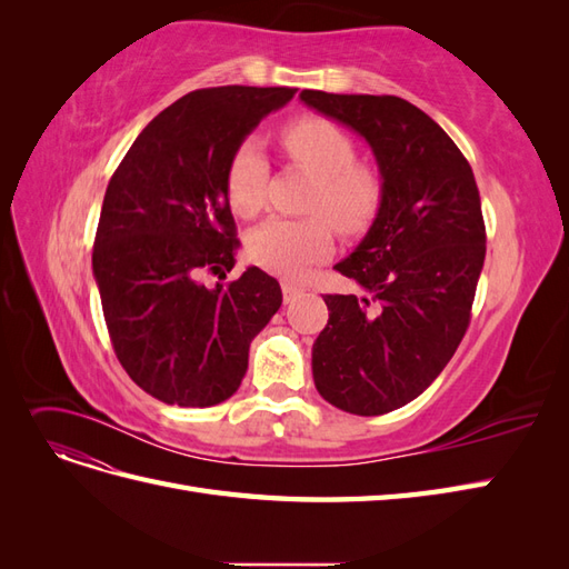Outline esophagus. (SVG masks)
Instances as JSON below:
<instances>
[{
    "instance_id": "obj_1",
    "label": "esophagus",
    "mask_w": 569,
    "mask_h": 569,
    "mask_svg": "<svg viewBox=\"0 0 569 569\" xmlns=\"http://www.w3.org/2000/svg\"><path fill=\"white\" fill-rule=\"evenodd\" d=\"M299 295H303V287H301V284H295V282H284V284H282L284 303H291Z\"/></svg>"
}]
</instances>
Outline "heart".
<instances>
[{
  "instance_id": "heart-1",
  "label": "heart",
  "mask_w": 569,
  "mask_h": 569,
  "mask_svg": "<svg viewBox=\"0 0 569 569\" xmlns=\"http://www.w3.org/2000/svg\"><path fill=\"white\" fill-rule=\"evenodd\" d=\"M280 144L291 163L318 178L308 211L311 218H272L249 237V256L256 266L297 280L332 253L335 237L326 220L339 232L366 230L382 203V178L377 170L356 163V144L337 123L320 116L291 120L280 132ZM268 161L253 140L237 147L228 166V201L242 218H253L266 206Z\"/></svg>"
}]
</instances>
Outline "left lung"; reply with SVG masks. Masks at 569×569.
Segmentation results:
<instances>
[{
    "label": "left lung",
    "instance_id": "1",
    "mask_svg": "<svg viewBox=\"0 0 569 569\" xmlns=\"http://www.w3.org/2000/svg\"><path fill=\"white\" fill-rule=\"evenodd\" d=\"M301 101L370 144L382 203L353 253L335 266L363 295H325L313 382L353 416H385L432 385L456 353L487 253L468 159L432 118L391 94L303 90Z\"/></svg>",
    "mask_w": 569,
    "mask_h": 569
}]
</instances>
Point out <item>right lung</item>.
<instances>
[{"instance_id": "obj_1", "label": "right lung", "mask_w": 569, "mask_h": 569, "mask_svg": "<svg viewBox=\"0 0 569 569\" xmlns=\"http://www.w3.org/2000/svg\"><path fill=\"white\" fill-rule=\"evenodd\" d=\"M291 88H209L163 109L107 187L92 270L120 366L168 406L222 403L242 385L249 343L282 306L261 268L226 280L239 249L228 166Z\"/></svg>"}]
</instances>
